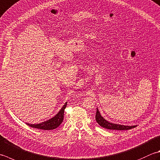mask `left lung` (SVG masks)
<instances>
[{"instance_id": "obj_1", "label": "left lung", "mask_w": 160, "mask_h": 160, "mask_svg": "<svg viewBox=\"0 0 160 160\" xmlns=\"http://www.w3.org/2000/svg\"><path fill=\"white\" fill-rule=\"evenodd\" d=\"M96 120L97 123H98L101 127L105 128L106 129H109V130H130L137 126H123V125H121V124H116V123H110V122L108 121L102 117L98 108L96 109Z\"/></svg>"}]
</instances>
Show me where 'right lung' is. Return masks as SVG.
<instances>
[{
  "label": "right lung",
  "mask_w": 160,
  "mask_h": 160,
  "mask_svg": "<svg viewBox=\"0 0 160 160\" xmlns=\"http://www.w3.org/2000/svg\"><path fill=\"white\" fill-rule=\"evenodd\" d=\"M67 102H65V104L63 105V107L59 111L58 113L56 114L55 117L50 118L49 120H47L46 121H43L41 123L37 124H30L27 123L28 126H29L34 128H37V129L41 130H54L55 128H57L59 126H60V124L62 123L64 119V109L67 107Z\"/></svg>",
  "instance_id": "obj_1"
}]
</instances>
